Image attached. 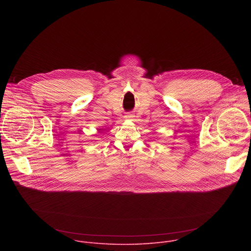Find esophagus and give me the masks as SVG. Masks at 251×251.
Wrapping results in <instances>:
<instances>
[{"label":"esophagus","mask_w":251,"mask_h":251,"mask_svg":"<svg viewBox=\"0 0 251 251\" xmlns=\"http://www.w3.org/2000/svg\"><path fill=\"white\" fill-rule=\"evenodd\" d=\"M125 117H126V118H132V117H133V115H132V114H130V113H127V114L125 115Z\"/></svg>","instance_id":"esophagus-1"}]
</instances>
